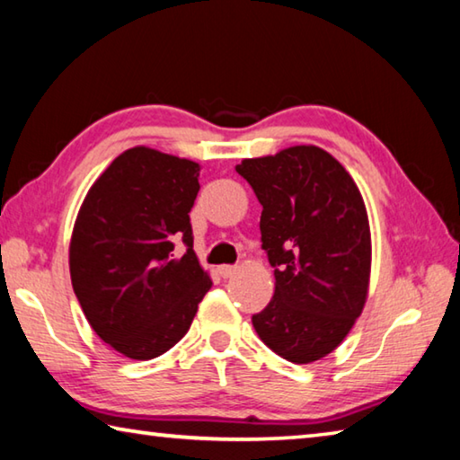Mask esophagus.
Here are the masks:
<instances>
[{"label":"esophagus","mask_w":460,"mask_h":460,"mask_svg":"<svg viewBox=\"0 0 460 460\" xmlns=\"http://www.w3.org/2000/svg\"><path fill=\"white\" fill-rule=\"evenodd\" d=\"M217 272H220L222 279H230V277L236 275L238 267H236V264H222V267L217 269Z\"/></svg>","instance_id":"34e87169"}]
</instances>
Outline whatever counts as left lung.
Returning a JSON list of instances; mask_svg holds the SVG:
<instances>
[{"label": "left lung", "mask_w": 460, "mask_h": 460, "mask_svg": "<svg viewBox=\"0 0 460 460\" xmlns=\"http://www.w3.org/2000/svg\"><path fill=\"white\" fill-rule=\"evenodd\" d=\"M236 172L262 206V251L275 269V295L252 325L277 356L311 364L345 340L366 305L372 240L364 198L315 145L244 159Z\"/></svg>", "instance_id": "obj_1"}]
</instances>
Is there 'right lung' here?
Listing matches in <instances>:
<instances>
[{"mask_svg":"<svg viewBox=\"0 0 460 460\" xmlns=\"http://www.w3.org/2000/svg\"><path fill=\"white\" fill-rule=\"evenodd\" d=\"M199 165L149 147L112 161L80 206L72 288L94 333L131 359H153L188 333L212 287L193 252L190 212ZM186 254L177 260L174 243Z\"/></svg>","mask_w":460,"mask_h":460,"instance_id":"add662e5","label":"right lung"}]
</instances>
